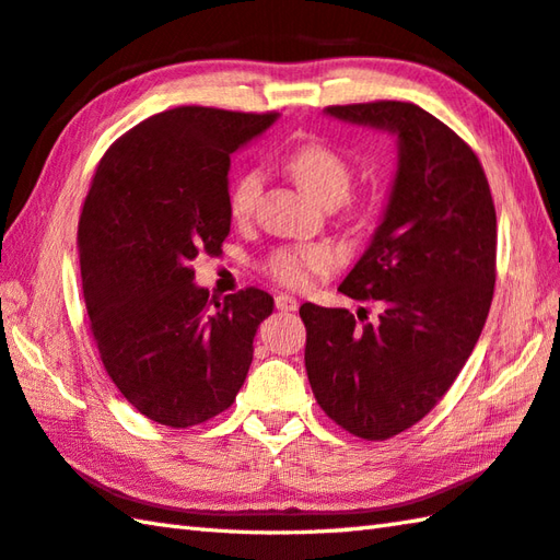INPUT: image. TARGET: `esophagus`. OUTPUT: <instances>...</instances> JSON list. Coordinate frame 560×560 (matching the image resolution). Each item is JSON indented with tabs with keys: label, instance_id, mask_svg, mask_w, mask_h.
<instances>
[{
	"label": "esophagus",
	"instance_id": "esophagus-1",
	"mask_svg": "<svg viewBox=\"0 0 560 560\" xmlns=\"http://www.w3.org/2000/svg\"><path fill=\"white\" fill-rule=\"evenodd\" d=\"M277 308L283 311V313H293V311H299V301L293 299V296H289V293H279V296H277Z\"/></svg>",
	"mask_w": 560,
	"mask_h": 560
}]
</instances>
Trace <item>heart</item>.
Listing matches in <instances>:
<instances>
[{
	"label": "heart",
	"mask_w": 560,
	"mask_h": 560,
	"mask_svg": "<svg viewBox=\"0 0 560 560\" xmlns=\"http://www.w3.org/2000/svg\"><path fill=\"white\" fill-rule=\"evenodd\" d=\"M287 168L299 186L325 208L340 206L348 198L352 186V164L348 156H342L338 149L325 144V141H306V144L293 149L287 156ZM261 174L257 168L240 174L230 188V215L237 222H245L254 212V206H257ZM352 208L354 212H360V206ZM332 264V252L325 245H291L273 249L264 261V269L283 287L301 289L315 273L330 271Z\"/></svg>",
	"instance_id": "1"
}]
</instances>
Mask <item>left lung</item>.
Here are the masks:
<instances>
[{"label":"left lung","instance_id":"8db88e82","mask_svg":"<svg viewBox=\"0 0 560 560\" xmlns=\"http://www.w3.org/2000/svg\"><path fill=\"white\" fill-rule=\"evenodd\" d=\"M325 112L399 141L384 218L340 283L345 296L377 301V320L315 303L299 311L315 401L358 439L386 441L443 399L480 338L497 277L494 202L475 151L419 105Z\"/></svg>","mask_w":560,"mask_h":560}]
</instances>
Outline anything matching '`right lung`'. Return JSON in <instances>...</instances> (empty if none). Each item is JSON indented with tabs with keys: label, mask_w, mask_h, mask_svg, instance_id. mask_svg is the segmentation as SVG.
<instances>
[{
	"label": "right lung",
	"mask_w": 560,
	"mask_h": 560,
	"mask_svg": "<svg viewBox=\"0 0 560 560\" xmlns=\"http://www.w3.org/2000/svg\"><path fill=\"white\" fill-rule=\"evenodd\" d=\"M279 115L215 107L159 112L97 164L78 222L80 277L109 380L147 419L188 429L230 409L273 299L208 301L190 261L230 235V156Z\"/></svg>",
	"instance_id": "obj_1"
}]
</instances>
